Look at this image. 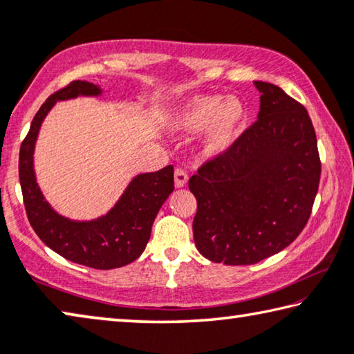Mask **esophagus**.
Masks as SVG:
<instances>
[{"label":"esophagus","instance_id":"obj_1","mask_svg":"<svg viewBox=\"0 0 354 354\" xmlns=\"http://www.w3.org/2000/svg\"><path fill=\"white\" fill-rule=\"evenodd\" d=\"M187 171L184 170L181 167H176L175 168V186L176 187H184L187 184Z\"/></svg>","mask_w":354,"mask_h":354}]
</instances>
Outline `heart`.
<instances>
[{"mask_svg":"<svg viewBox=\"0 0 354 354\" xmlns=\"http://www.w3.org/2000/svg\"><path fill=\"white\" fill-rule=\"evenodd\" d=\"M173 122L184 132L205 127L201 149L206 156H216L227 151L238 138L245 122V106L234 97L200 94L179 105Z\"/></svg>","mask_w":354,"mask_h":354,"instance_id":"1","label":"heart"}]
</instances>
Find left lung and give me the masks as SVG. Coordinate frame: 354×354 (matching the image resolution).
I'll return each instance as SVG.
<instances>
[{"instance_id":"left-lung-1","label":"left lung","mask_w":354,"mask_h":354,"mask_svg":"<svg viewBox=\"0 0 354 354\" xmlns=\"http://www.w3.org/2000/svg\"><path fill=\"white\" fill-rule=\"evenodd\" d=\"M255 86L258 120L189 179L197 198L195 245L230 266L254 265L293 243L310 217L322 175L306 106L272 83Z\"/></svg>"}]
</instances>
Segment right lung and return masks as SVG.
I'll use <instances>...</instances> for the list:
<instances>
[{"label": "right lung", "mask_w": 354, "mask_h": 354, "mask_svg": "<svg viewBox=\"0 0 354 354\" xmlns=\"http://www.w3.org/2000/svg\"><path fill=\"white\" fill-rule=\"evenodd\" d=\"M99 93L100 89L93 83L74 80L42 104L21 142L19 178L28 221L44 244L78 265L113 269L137 260L147 248L157 212L175 189L173 165L137 176L113 209L91 222H74L56 214L44 200L32 170V151L39 127L56 100L80 94L96 96Z\"/></svg>", "instance_id": "1"}]
</instances>
